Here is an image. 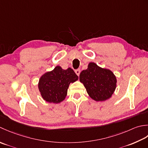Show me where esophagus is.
Segmentation results:
<instances>
[{"instance_id":"obj_1","label":"esophagus","mask_w":148,"mask_h":148,"mask_svg":"<svg viewBox=\"0 0 148 148\" xmlns=\"http://www.w3.org/2000/svg\"><path fill=\"white\" fill-rule=\"evenodd\" d=\"M75 71V73H76L78 76H79V75H80V69H77V70H76Z\"/></svg>"}]
</instances>
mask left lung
I'll use <instances>...</instances> for the list:
<instances>
[{
  "instance_id": "8db88e82",
  "label": "left lung",
  "mask_w": 148,
  "mask_h": 148,
  "mask_svg": "<svg viewBox=\"0 0 148 148\" xmlns=\"http://www.w3.org/2000/svg\"><path fill=\"white\" fill-rule=\"evenodd\" d=\"M90 97L95 101H105L111 97L116 87L117 80L112 71L90 62L87 70L79 76Z\"/></svg>"
}]
</instances>
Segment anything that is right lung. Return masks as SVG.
<instances>
[{
    "mask_svg": "<svg viewBox=\"0 0 148 148\" xmlns=\"http://www.w3.org/2000/svg\"><path fill=\"white\" fill-rule=\"evenodd\" d=\"M78 78L71 68L63 70L57 66L52 71L42 75L38 88L45 101L58 103L65 99L70 84L77 81Z\"/></svg>",
    "mask_w": 148,
    "mask_h": 148,
    "instance_id": "obj_1",
    "label": "right lung"
}]
</instances>
